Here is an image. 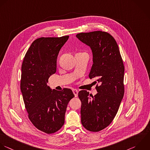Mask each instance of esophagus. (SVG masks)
<instances>
[{
	"label": "esophagus",
	"mask_w": 150,
	"mask_h": 150,
	"mask_svg": "<svg viewBox=\"0 0 150 150\" xmlns=\"http://www.w3.org/2000/svg\"><path fill=\"white\" fill-rule=\"evenodd\" d=\"M72 91H73V93H74L75 96V97H77V96H78V91L77 89H74L72 90Z\"/></svg>",
	"instance_id": "34e87169"
}]
</instances>
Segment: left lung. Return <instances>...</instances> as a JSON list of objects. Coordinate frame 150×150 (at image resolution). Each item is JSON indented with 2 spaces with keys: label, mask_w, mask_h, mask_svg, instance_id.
<instances>
[{
  "label": "left lung",
  "mask_w": 150,
  "mask_h": 150,
  "mask_svg": "<svg viewBox=\"0 0 150 150\" xmlns=\"http://www.w3.org/2000/svg\"><path fill=\"white\" fill-rule=\"evenodd\" d=\"M76 37L92 50L93 65L89 77L95 78L99 84L94 96L86 91L78 93L81 123L86 130L98 132L108 127L118 112L125 93V67L118 45L108 33H81Z\"/></svg>",
  "instance_id": "1"
}]
</instances>
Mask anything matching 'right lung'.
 <instances>
[{
  "label": "right lung",
  "mask_w": 150,
  "mask_h": 150,
  "mask_svg": "<svg viewBox=\"0 0 150 150\" xmlns=\"http://www.w3.org/2000/svg\"><path fill=\"white\" fill-rule=\"evenodd\" d=\"M69 35L34 40L21 65L20 89L28 118L40 131L52 134L65 122L67 105L75 96L70 89L52 90L47 85L57 70V59Z\"/></svg>",
  "instance_id": "add662e5"
}]
</instances>
